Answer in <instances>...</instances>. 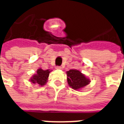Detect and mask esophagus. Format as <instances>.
Returning <instances> with one entry per match:
<instances>
[{"label":"esophagus","mask_w":124,"mask_h":124,"mask_svg":"<svg viewBox=\"0 0 124 124\" xmlns=\"http://www.w3.org/2000/svg\"><path fill=\"white\" fill-rule=\"evenodd\" d=\"M56 69H58V70H62V66H57L56 67Z\"/></svg>","instance_id":"esophagus-1"}]
</instances>
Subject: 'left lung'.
<instances>
[{
  "mask_svg": "<svg viewBox=\"0 0 124 124\" xmlns=\"http://www.w3.org/2000/svg\"><path fill=\"white\" fill-rule=\"evenodd\" d=\"M67 80L69 86L74 90H79L90 82L86 76L77 70H70L67 72Z\"/></svg>",
  "mask_w": 124,
  "mask_h": 124,
  "instance_id": "left-lung-1",
  "label": "left lung"
}]
</instances>
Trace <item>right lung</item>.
<instances>
[{
  "label": "right lung",
  "mask_w": 124,
  "mask_h": 124,
  "mask_svg": "<svg viewBox=\"0 0 124 124\" xmlns=\"http://www.w3.org/2000/svg\"><path fill=\"white\" fill-rule=\"evenodd\" d=\"M50 72V71H49V70H43L40 68L37 70L36 74L34 76L33 78L31 79V82L34 84L36 83L40 86H44L48 78Z\"/></svg>",
  "instance_id": "add662e5"
}]
</instances>
